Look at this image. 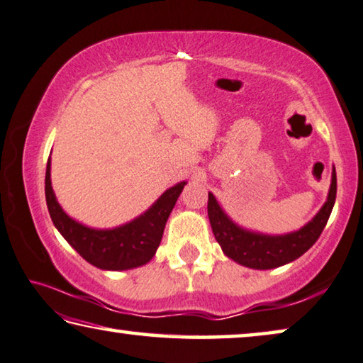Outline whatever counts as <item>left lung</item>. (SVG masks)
Returning a JSON list of instances; mask_svg holds the SVG:
<instances>
[{
    "label": "left lung",
    "instance_id": "1",
    "mask_svg": "<svg viewBox=\"0 0 363 363\" xmlns=\"http://www.w3.org/2000/svg\"><path fill=\"white\" fill-rule=\"evenodd\" d=\"M336 189V169H333L330 194L318 215L302 229L286 235H264L245 231L224 215L213 194H208V218L213 234L224 254L244 267L255 269L281 267L306 254L318 240L335 206Z\"/></svg>",
    "mask_w": 363,
    "mask_h": 363
}]
</instances>
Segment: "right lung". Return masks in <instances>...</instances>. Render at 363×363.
Segmentation results:
<instances>
[{
	"label": "right lung",
	"instance_id": "right-lung-1",
	"mask_svg": "<svg viewBox=\"0 0 363 363\" xmlns=\"http://www.w3.org/2000/svg\"><path fill=\"white\" fill-rule=\"evenodd\" d=\"M186 182L176 184L157 200L150 210L137 220L114 229H90L69 218L56 202L50 179V158L45 176V197H47L51 221L77 254L101 269H130L150 262L163 238L164 224L174 208Z\"/></svg>",
	"mask_w": 363,
	"mask_h": 363
}]
</instances>
